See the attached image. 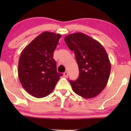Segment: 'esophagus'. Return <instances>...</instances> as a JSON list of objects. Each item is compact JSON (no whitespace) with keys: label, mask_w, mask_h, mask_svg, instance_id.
Masks as SVG:
<instances>
[{"label":"esophagus","mask_w":131,"mask_h":131,"mask_svg":"<svg viewBox=\"0 0 131 131\" xmlns=\"http://www.w3.org/2000/svg\"><path fill=\"white\" fill-rule=\"evenodd\" d=\"M63 75H64V76L65 77V78H67V77L68 76V73L67 72V71H66V72H64L63 73Z\"/></svg>","instance_id":"1"}]
</instances>
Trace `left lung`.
Segmentation results:
<instances>
[{"label": "left lung", "instance_id": "obj_1", "mask_svg": "<svg viewBox=\"0 0 131 131\" xmlns=\"http://www.w3.org/2000/svg\"><path fill=\"white\" fill-rule=\"evenodd\" d=\"M64 40L68 48L74 51L79 70L78 79L69 80L73 91L85 99L97 96L106 86L111 71L104 48L82 33L66 36Z\"/></svg>", "mask_w": 131, "mask_h": 131}]
</instances>
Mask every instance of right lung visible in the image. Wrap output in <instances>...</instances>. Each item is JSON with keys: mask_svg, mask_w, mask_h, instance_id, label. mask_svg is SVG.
<instances>
[{"mask_svg": "<svg viewBox=\"0 0 131 131\" xmlns=\"http://www.w3.org/2000/svg\"><path fill=\"white\" fill-rule=\"evenodd\" d=\"M61 37L60 34L44 31L21 52L18 68L19 80L23 88L36 98L51 94L62 76L57 71L53 58Z\"/></svg>", "mask_w": 131, "mask_h": 131, "instance_id": "1", "label": "right lung"}]
</instances>
